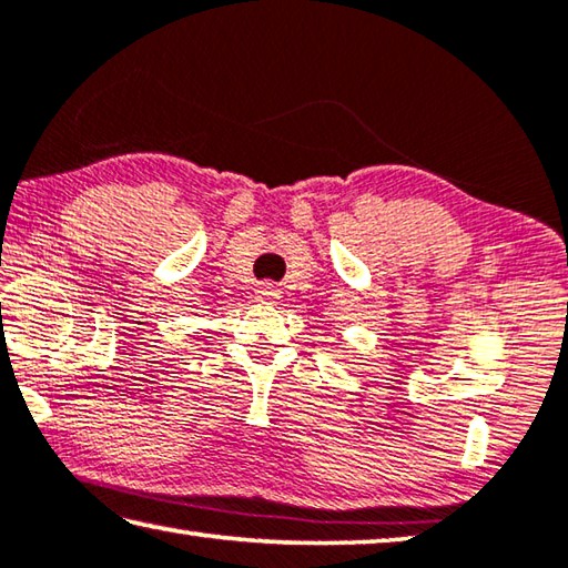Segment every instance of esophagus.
<instances>
[{
  "mask_svg": "<svg viewBox=\"0 0 568 568\" xmlns=\"http://www.w3.org/2000/svg\"><path fill=\"white\" fill-rule=\"evenodd\" d=\"M280 288L276 286H272V284H262V286H256V298H262V302H276V298H280Z\"/></svg>",
  "mask_w": 568,
  "mask_h": 568,
  "instance_id": "1",
  "label": "esophagus"
}]
</instances>
